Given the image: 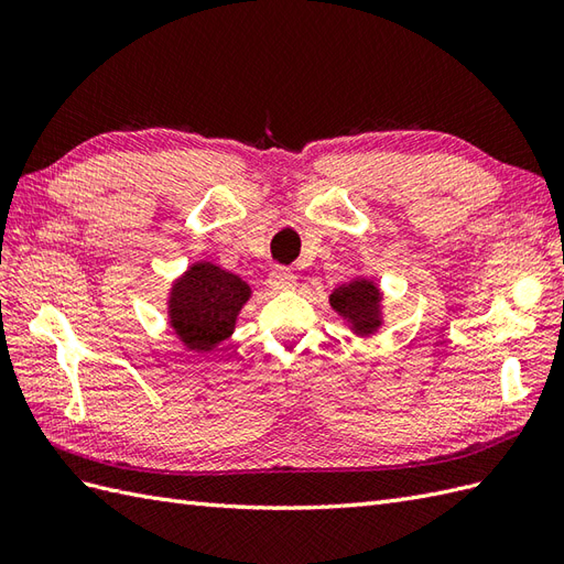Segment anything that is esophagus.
<instances>
[{"instance_id":"1","label":"esophagus","mask_w":564,"mask_h":564,"mask_svg":"<svg viewBox=\"0 0 564 564\" xmlns=\"http://www.w3.org/2000/svg\"><path fill=\"white\" fill-rule=\"evenodd\" d=\"M267 283L271 291H291V288H295V273L291 269L279 267L269 273Z\"/></svg>"}]
</instances>
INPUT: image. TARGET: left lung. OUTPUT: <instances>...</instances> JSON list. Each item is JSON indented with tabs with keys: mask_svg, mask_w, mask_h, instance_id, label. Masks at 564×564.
Here are the masks:
<instances>
[{
	"mask_svg": "<svg viewBox=\"0 0 564 564\" xmlns=\"http://www.w3.org/2000/svg\"><path fill=\"white\" fill-rule=\"evenodd\" d=\"M345 322L352 326L357 336H371L383 319H381V291L379 285L369 279H355L350 283L338 285L328 297Z\"/></svg>",
	"mask_w": 564,
	"mask_h": 564,
	"instance_id": "left-lung-1",
	"label": "left lung"
}]
</instances>
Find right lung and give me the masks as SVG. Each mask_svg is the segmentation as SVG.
Instances as JSON below:
<instances>
[{
	"label": "right lung",
	"mask_w": 564,
	"mask_h": 564,
	"mask_svg": "<svg viewBox=\"0 0 564 564\" xmlns=\"http://www.w3.org/2000/svg\"><path fill=\"white\" fill-rule=\"evenodd\" d=\"M250 285L212 262H195L171 285L169 324L187 350L212 352L236 328Z\"/></svg>",
	"instance_id": "add662e5"
}]
</instances>
